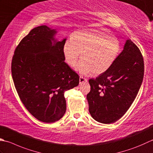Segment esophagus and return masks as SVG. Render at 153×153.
<instances>
[{
    "mask_svg": "<svg viewBox=\"0 0 153 153\" xmlns=\"http://www.w3.org/2000/svg\"><path fill=\"white\" fill-rule=\"evenodd\" d=\"M86 82H87V79H85V77H83L82 76L79 77V83H83Z\"/></svg>",
    "mask_w": 153,
    "mask_h": 153,
    "instance_id": "34e87169",
    "label": "esophagus"
}]
</instances>
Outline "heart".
I'll use <instances>...</instances> for the list:
<instances>
[{"instance_id": "heart-1", "label": "heart", "mask_w": 153, "mask_h": 153, "mask_svg": "<svg viewBox=\"0 0 153 153\" xmlns=\"http://www.w3.org/2000/svg\"><path fill=\"white\" fill-rule=\"evenodd\" d=\"M120 44L114 36L104 29L82 30L74 33L63 47L64 60L74 67L80 58L76 70L81 74L97 76L111 67L117 57Z\"/></svg>"}]
</instances>
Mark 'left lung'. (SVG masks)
Wrapping results in <instances>:
<instances>
[{
    "mask_svg": "<svg viewBox=\"0 0 153 153\" xmlns=\"http://www.w3.org/2000/svg\"><path fill=\"white\" fill-rule=\"evenodd\" d=\"M144 76V61L130 39L113 64L95 79H90L87 95L89 111L95 121L110 124L125 115L138 94Z\"/></svg>",
    "mask_w": 153,
    "mask_h": 153,
    "instance_id": "left-lung-1",
    "label": "left lung"
}]
</instances>
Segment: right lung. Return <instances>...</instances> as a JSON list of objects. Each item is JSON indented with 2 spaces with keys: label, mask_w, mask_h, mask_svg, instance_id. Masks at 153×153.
Returning <instances> with one entry per match:
<instances>
[{
  "label": "right lung",
  "mask_w": 153,
  "mask_h": 153,
  "mask_svg": "<svg viewBox=\"0 0 153 153\" xmlns=\"http://www.w3.org/2000/svg\"><path fill=\"white\" fill-rule=\"evenodd\" d=\"M56 33L46 25L33 28L18 45L12 60V76L21 101L44 123L56 122L64 115V93L79 82L78 75L64 62L66 38L58 41Z\"/></svg>",
  "instance_id": "1"
}]
</instances>
